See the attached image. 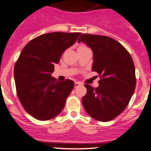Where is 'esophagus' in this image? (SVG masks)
<instances>
[{
  "label": "esophagus",
  "mask_w": 151,
  "mask_h": 151,
  "mask_svg": "<svg viewBox=\"0 0 151 151\" xmlns=\"http://www.w3.org/2000/svg\"><path fill=\"white\" fill-rule=\"evenodd\" d=\"M80 85H81L80 82H75V83H74V86L75 87H78Z\"/></svg>",
  "instance_id": "1"
}]
</instances>
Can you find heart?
Listing matches in <instances>:
<instances>
[{
  "label": "heart",
  "instance_id": "obj_1",
  "mask_svg": "<svg viewBox=\"0 0 151 151\" xmlns=\"http://www.w3.org/2000/svg\"><path fill=\"white\" fill-rule=\"evenodd\" d=\"M83 47H86V46H84V45H80V47H78V48H83Z\"/></svg>",
  "mask_w": 151,
  "mask_h": 151
}]
</instances>
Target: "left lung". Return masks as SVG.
<instances>
[{
  "label": "left lung",
  "instance_id": "1",
  "mask_svg": "<svg viewBox=\"0 0 151 151\" xmlns=\"http://www.w3.org/2000/svg\"><path fill=\"white\" fill-rule=\"evenodd\" d=\"M83 42L93 52L91 70L99 74V86L85 84L86 95L82 102L87 113L100 122H106L120 115L127 107L136 88V74L129 52L112 38L82 34Z\"/></svg>",
  "mask_w": 151,
  "mask_h": 151
}]
</instances>
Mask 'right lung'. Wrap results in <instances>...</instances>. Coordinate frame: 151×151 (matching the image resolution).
I'll return each mask as SVG.
<instances>
[{
	"label": "right lung",
	"instance_id": "add662e5",
	"mask_svg": "<svg viewBox=\"0 0 151 151\" xmlns=\"http://www.w3.org/2000/svg\"><path fill=\"white\" fill-rule=\"evenodd\" d=\"M80 33L54 32L28 42L14 68L18 98L27 113L40 121L50 120L63 109L74 81L58 82L51 74L63 52L73 45Z\"/></svg>",
	"mask_w": 151,
	"mask_h": 151
}]
</instances>
